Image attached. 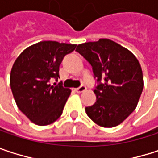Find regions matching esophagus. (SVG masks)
<instances>
[{"label": "esophagus", "instance_id": "1", "mask_svg": "<svg viewBox=\"0 0 158 158\" xmlns=\"http://www.w3.org/2000/svg\"><path fill=\"white\" fill-rule=\"evenodd\" d=\"M86 89H87L86 86L82 85V86H80L79 88H78V89H76L75 90H76V92H78V93H81V92H84V91H85Z\"/></svg>", "mask_w": 158, "mask_h": 158}]
</instances>
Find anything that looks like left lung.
Instances as JSON below:
<instances>
[{
	"mask_svg": "<svg viewBox=\"0 0 158 158\" xmlns=\"http://www.w3.org/2000/svg\"><path fill=\"white\" fill-rule=\"evenodd\" d=\"M76 50L91 64L99 82L94 89L97 101L85 108L87 115L103 127L121 124L136 108L144 88L137 59L131 51L108 39L79 44ZM101 79L105 80L103 83Z\"/></svg>",
	"mask_w": 158,
	"mask_h": 158,
	"instance_id": "8db88e82",
	"label": "left lung"
}]
</instances>
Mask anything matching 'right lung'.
Wrapping results in <instances>:
<instances>
[{"label":"right lung","instance_id":"right-lung-1","mask_svg":"<svg viewBox=\"0 0 158 158\" xmlns=\"http://www.w3.org/2000/svg\"><path fill=\"white\" fill-rule=\"evenodd\" d=\"M76 44L45 40L22 51L10 70V85L17 107L38 126L56 121L62 114L71 90L62 83L52 84L60 78L59 70L65 55Z\"/></svg>","mask_w":158,"mask_h":158}]
</instances>
